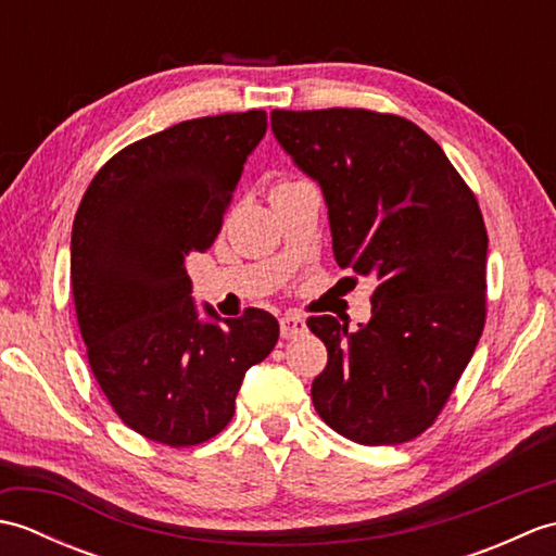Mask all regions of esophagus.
<instances>
[{
    "label": "esophagus",
    "mask_w": 556,
    "mask_h": 556,
    "mask_svg": "<svg viewBox=\"0 0 556 556\" xmlns=\"http://www.w3.org/2000/svg\"><path fill=\"white\" fill-rule=\"evenodd\" d=\"M279 329H281V337H285V339H296V337L308 332V323H305L301 315L287 313V315L279 320Z\"/></svg>",
    "instance_id": "esophagus-1"
}]
</instances>
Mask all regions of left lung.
Segmentation results:
<instances>
[{
  "label": "left lung",
  "mask_w": 556,
  "mask_h": 556,
  "mask_svg": "<svg viewBox=\"0 0 556 556\" xmlns=\"http://www.w3.org/2000/svg\"><path fill=\"white\" fill-rule=\"evenodd\" d=\"M277 143L320 186L339 267L372 275L358 329L311 317L327 346L320 418L368 446L401 444L440 416L485 327L488 231L444 150L408 119L368 110L269 114Z\"/></svg>",
  "instance_id": "1"
}]
</instances>
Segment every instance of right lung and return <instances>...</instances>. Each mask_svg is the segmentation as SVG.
Here are the masks:
<instances>
[{
    "mask_svg": "<svg viewBox=\"0 0 556 556\" xmlns=\"http://www.w3.org/2000/svg\"><path fill=\"white\" fill-rule=\"evenodd\" d=\"M267 114L203 116L148 136L90 181L71 231V287L92 375L128 428L191 446L233 416L245 370L279 339L275 315L195 308L186 257L205 253Z\"/></svg>",
    "mask_w": 556,
    "mask_h": 556,
    "instance_id": "right-lung-1",
    "label": "right lung"
}]
</instances>
